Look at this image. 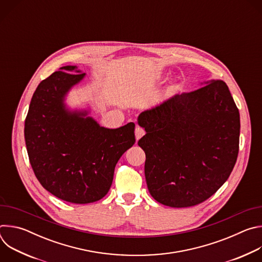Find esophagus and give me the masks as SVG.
<instances>
[{
    "label": "esophagus",
    "instance_id": "1",
    "mask_svg": "<svg viewBox=\"0 0 262 262\" xmlns=\"http://www.w3.org/2000/svg\"><path fill=\"white\" fill-rule=\"evenodd\" d=\"M135 135H136V139H137V141H138L139 139H141V138L145 135V130H144V128H142V127H140V126H136Z\"/></svg>",
    "mask_w": 262,
    "mask_h": 262
}]
</instances>
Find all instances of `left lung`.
<instances>
[{
	"label": "left lung",
	"mask_w": 262,
	"mask_h": 262,
	"mask_svg": "<svg viewBox=\"0 0 262 262\" xmlns=\"http://www.w3.org/2000/svg\"><path fill=\"white\" fill-rule=\"evenodd\" d=\"M146 135L150 195L170 207H190L211 197L230 176L238 156L239 112L228 86L210 81L177 94L138 118Z\"/></svg>",
	"instance_id": "left-lung-1"
}]
</instances>
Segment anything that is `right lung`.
Returning <instances> with one entry per match:
<instances>
[{"instance_id": "obj_1", "label": "right lung", "mask_w": 262, "mask_h": 262, "mask_svg": "<svg viewBox=\"0 0 262 262\" xmlns=\"http://www.w3.org/2000/svg\"><path fill=\"white\" fill-rule=\"evenodd\" d=\"M63 66L36 88L25 120L29 161L43 188L59 199L86 204L103 198L121 156L135 142V123L102 126L87 112H69L64 97L85 73Z\"/></svg>"}]
</instances>
